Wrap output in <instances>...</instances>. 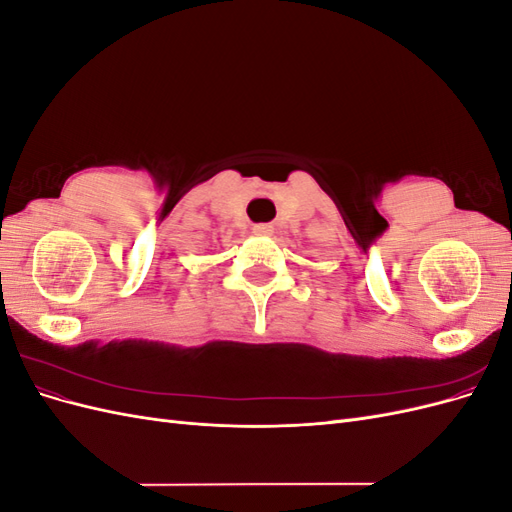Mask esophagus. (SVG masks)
<instances>
[{"label":"esophagus","mask_w":512,"mask_h":512,"mask_svg":"<svg viewBox=\"0 0 512 512\" xmlns=\"http://www.w3.org/2000/svg\"><path fill=\"white\" fill-rule=\"evenodd\" d=\"M252 230H254V235H258V237H271L273 235L271 224H256Z\"/></svg>","instance_id":"1"}]
</instances>
